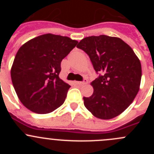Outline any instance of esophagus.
I'll use <instances>...</instances> for the list:
<instances>
[{
  "label": "esophagus",
  "instance_id": "esophagus-1",
  "mask_svg": "<svg viewBox=\"0 0 154 154\" xmlns=\"http://www.w3.org/2000/svg\"><path fill=\"white\" fill-rule=\"evenodd\" d=\"M87 83H88V81H87V80H86V79H85V80H83V82H80V81H75V82H74V83H75V84L79 85V86H83V85L86 84Z\"/></svg>",
  "mask_w": 154,
  "mask_h": 154
}]
</instances>
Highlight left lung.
Listing matches in <instances>:
<instances>
[{
  "label": "left lung",
  "instance_id": "obj_1",
  "mask_svg": "<svg viewBox=\"0 0 154 154\" xmlns=\"http://www.w3.org/2000/svg\"><path fill=\"white\" fill-rule=\"evenodd\" d=\"M77 47L88 54L95 71L100 74L91 83L92 95L83 97L85 106L97 119L107 120L119 116L131 104L139 90L140 60L118 37H86Z\"/></svg>",
  "mask_w": 154,
  "mask_h": 154
}]
</instances>
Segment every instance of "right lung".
<instances>
[{
  "label": "right lung",
  "mask_w": 154,
  "mask_h": 154,
  "mask_svg": "<svg viewBox=\"0 0 154 154\" xmlns=\"http://www.w3.org/2000/svg\"><path fill=\"white\" fill-rule=\"evenodd\" d=\"M77 43L69 37L48 33L32 38L19 48L11 68V78L26 108L47 114L64 103L71 86L59 77L60 66Z\"/></svg>",
  "instance_id": "add662e5"
}]
</instances>
